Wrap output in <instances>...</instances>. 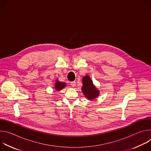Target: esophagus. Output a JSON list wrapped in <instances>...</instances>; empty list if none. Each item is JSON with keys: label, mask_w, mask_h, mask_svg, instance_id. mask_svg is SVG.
<instances>
[{"label": "esophagus", "mask_w": 151, "mask_h": 151, "mask_svg": "<svg viewBox=\"0 0 151 151\" xmlns=\"http://www.w3.org/2000/svg\"><path fill=\"white\" fill-rule=\"evenodd\" d=\"M70 85H72V87H75V85H76V82H75V81L71 82H70Z\"/></svg>", "instance_id": "1"}]
</instances>
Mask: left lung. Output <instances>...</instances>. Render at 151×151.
Returning a JSON list of instances; mask_svg holds the SVG:
<instances>
[{
  "label": "left lung",
  "mask_w": 151,
  "mask_h": 151,
  "mask_svg": "<svg viewBox=\"0 0 151 151\" xmlns=\"http://www.w3.org/2000/svg\"><path fill=\"white\" fill-rule=\"evenodd\" d=\"M82 91L83 95L89 100H93L99 95V90L95 87L92 80L88 75L82 78Z\"/></svg>",
  "instance_id": "left-lung-1"
}]
</instances>
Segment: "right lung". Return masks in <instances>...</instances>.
<instances>
[{"mask_svg": "<svg viewBox=\"0 0 151 151\" xmlns=\"http://www.w3.org/2000/svg\"><path fill=\"white\" fill-rule=\"evenodd\" d=\"M66 86V83L60 82L58 80H56V82L55 83V87H54L57 91H59L61 90H62L63 88H64Z\"/></svg>", "mask_w": 151, "mask_h": 151, "instance_id": "right-lung-1", "label": "right lung"}]
</instances>
